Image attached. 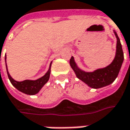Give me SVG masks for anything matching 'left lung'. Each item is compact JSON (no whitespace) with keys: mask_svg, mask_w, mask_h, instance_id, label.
<instances>
[{"mask_svg":"<svg viewBox=\"0 0 130 130\" xmlns=\"http://www.w3.org/2000/svg\"><path fill=\"white\" fill-rule=\"evenodd\" d=\"M113 33L117 40L116 54L113 61L108 66L95 69L93 72H86L79 68L73 56H72L69 61L70 67L73 69L76 77L92 88L97 89L110 85L116 79L119 73L124 61V53L120 39L115 30Z\"/></svg>","mask_w":130,"mask_h":130,"instance_id":"8db88e82","label":"left lung"}]
</instances>
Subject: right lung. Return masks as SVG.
Instances as JSON below:
<instances>
[{"instance_id":"right-lung-1","label":"right lung","mask_w":130,"mask_h":130,"mask_svg":"<svg viewBox=\"0 0 130 130\" xmlns=\"http://www.w3.org/2000/svg\"><path fill=\"white\" fill-rule=\"evenodd\" d=\"M5 61H6V71H7V75H8L11 83L13 85V86L16 88L18 91L23 92L24 94H28V95H35L38 94L39 91L42 89V88L47 83L50 79L52 61L50 63V67H49L47 72L44 74V75H43L42 77L34 80H25L23 81H17L15 80H14L9 75V72L7 68V64H6V56L5 58Z\"/></svg>"}]
</instances>
